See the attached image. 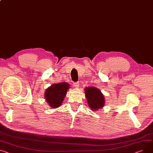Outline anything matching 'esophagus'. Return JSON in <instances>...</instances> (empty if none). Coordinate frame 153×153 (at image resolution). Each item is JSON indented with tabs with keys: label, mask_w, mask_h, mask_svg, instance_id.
Returning a JSON list of instances; mask_svg holds the SVG:
<instances>
[{
	"label": "esophagus",
	"mask_w": 153,
	"mask_h": 153,
	"mask_svg": "<svg viewBox=\"0 0 153 153\" xmlns=\"http://www.w3.org/2000/svg\"><path fill=\"white\" fill-rule=\"evenodd\" d=\"M73 85H74V86L75 87H76V88H77V87H79V84L78 83H77V82L74 83V84H73Z\"/></svg>",
	"instance_id": "34e87169"
}]
</instances>
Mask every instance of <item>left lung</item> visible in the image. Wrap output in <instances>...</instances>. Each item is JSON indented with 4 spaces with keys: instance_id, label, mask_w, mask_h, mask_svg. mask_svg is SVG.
Here are the masks:
<instances>
[{
    "instance_id": "left-lung-1",
    "label": "left lung",
    "mask_w": 153,
    "mask_h": 153,
    "mask_svg": "<svg viewBox=\"0 0 153 153\" xmlns=\"http://www.w3.org/2000/svg\"><path fill=\"white\" fill-rule=\"evenodd\" d=\"M87 103L90 109L98 111L103 108L105 105V100L103 94L97 88L88 87L84 89Z\"/></svg>"
}]
</instances>
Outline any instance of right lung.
<instances>
[{"label":"right lung","instance_id":"add662e5","mask_svg":"<svg viewBox=\"0 0 153 153\" xmlns=\"http://www.w3.org/2000/svg\"><path fill=\"white\" fill-rule=\"evenodd\" d=\"M69 85L67 82H60L54 84L45 90L44 97L50 107L55 109L62 105Z\"/></svg>","mask_w":153,"mask_h":153}]
</instances>
